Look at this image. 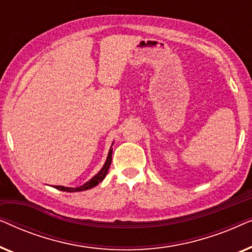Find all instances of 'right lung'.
I'll return each mask as SVG.
<instances>
[{
	"label": "right lung",
	"mask_w": 252,
	"mask_h": 252,
	"mask_svg": "<svg viewBox=\"0 0 252 252\" xmlns=\"http://www.w3.org/2000/svg\"><path fill=\"white\" fill-rule=\"evenodd\" d=\"M111 160H112V149H110L109 151V155H108V158H106V161L104 164V166L102 167V170L98 172L97 174L95 175V177H93L91 180L86 182L84 186H81V187H77V188H70V187H63V186H55V188L56 189H60L62 191H67V192H74V191H82V190H87V189H91L93 187H95V186H97L99 182H101L103 179L105 178L106 173H108L109 171V167L110 165H111Z\"/></svg>",
	"instance_id": "right-lung-1"
}]
</instances>
